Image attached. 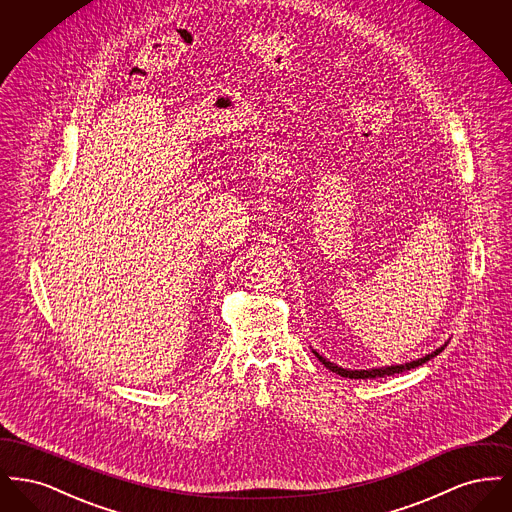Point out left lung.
Wrapping results in <instances>:
<instances>
[{
    "label": "left lung",
    "mask_w": 512,
    "mask_h": 512,
    "mask_svg": "<svg viewBox=\"0 0 512 512\" xmlns=\"http://www.w3.org/2000/svg\"><path fill=\"white\" fill-rule=\"evenodd\" d=\"M441 351H443V347H439L434 353H430V355H426V357H422V359H418V361H411V363H405V365L386 366V368H372V370H347V368H341V366L326 361L324 357L318 355L317 351H315V355H317L318 361H320L322 365L326 366V368H330L332 372L340 374L343 378L366 380V378H384V376L399 374V372H405V370H411V368H416V366L424 365L426 361H430L432 357H436Z\"/></svg>",
    "instance_id": "left-lung-1"
}]
</instances>
